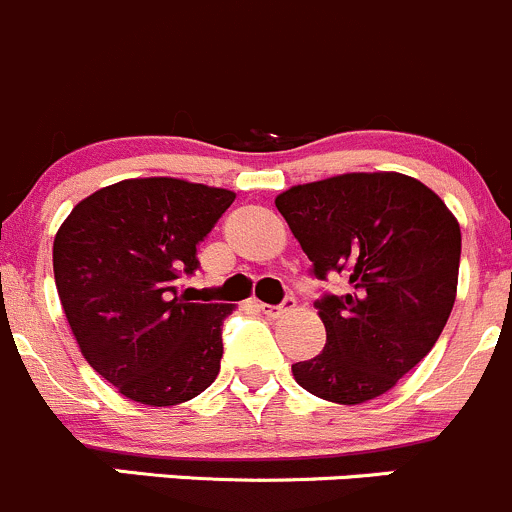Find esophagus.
Here are the masks:
<instances>
[{
	"label": "esophagus",
	"mask_w": 512,
	"mask_h": 512,
	"mask_svg": "<svg viewBox=\"0 0 512 512\" xmlns=\"http://www.w3.org/2000/svg\"><path fill=\"white\" fill-rule=\"evenodd\" d=\"M258 308H261L263 313L268 315V318H283V315L291 313V310L295 308V300H293V298H286L281 305H266V303H261V305H258Z\"/></svg>",
	"instance_id": "1"
}]
</instances>
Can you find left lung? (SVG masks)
<instances>
[{"label":"left lung","mask_w":512,"mask_h":512,"mask_svg":"<svg viewBox=\"0 0 512 512\" xmlns=\"http://www.w3.org/2000/svg\"><path fill=\"white\" fill-rule=\"evenodd\" d=\"M278 212L313 261L315 278H347V293L315 303L323 352L295 362V382L335 404L389 392L419 365L449 320L461 229L441 197L399 172H350L298 184Z\"/></svg>","instance_id":"obj_1"}]
</instances>
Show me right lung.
Returning a JSON list of instances; mask_svg holds the SVG:
<instances>
[{
	"mask_svg": "<svg viewBox=\"0 0 512 512\" xmlns=\"http://www.w3.org/2000/svg\"><path fill=\"white\" fill-rule=\"evenodd\" d=\"M234 192L175 177L123 179L78 202L54 239L63 313L88 365L123 397L172 407L217 379L229 303H189L177 281Z\"/></svg>",
	"mask_w": 512,
	"mask_h": 512,
	"instance_id": "right-lung-1",
	"label": "right lung"
}]
</instances>
